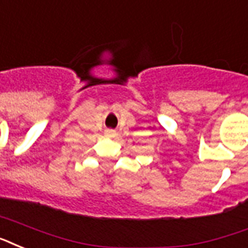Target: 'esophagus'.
I'll return each mask as SVG.
<instances>
[{"label": "esophagus", "instance_id": "1", "mask_svg": "<svg viewBox=\"0 0 248 248\" xmlns=\"http://www.w3.org/2000/svg\"><path fill=\"white\" fill-rule=\"evenodd\" d=\"M105 135H107L108 138H113L116 135V131H114V130H107V131H105Z\"/></svg>", "mask_w": 248, "mask_h": 248}]
</instances>
